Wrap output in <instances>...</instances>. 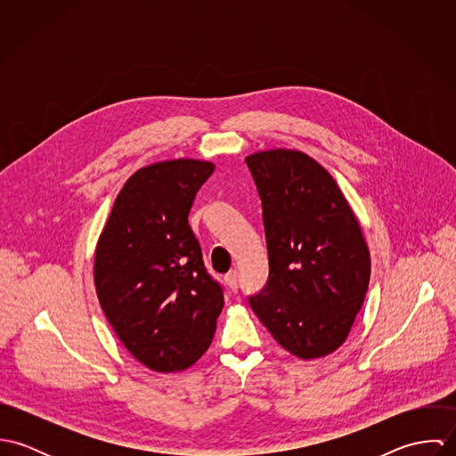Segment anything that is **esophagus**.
Returning <instances> with one entry per match:
<instances>
[{
    "mask_svg": "<svg viewBox=\"0 0 456 456\" xmlns=\"http://www.w3.org/2000/svg\"><path fill=\"white\" fill-rule=\"evenodd\" d=\"M224 279H226V284L230 286L232 291H237V289H239V272H237V270L228 272Z\"/></svg>",
    "mask_w": 456,
    "mask_h": 456,
    "instance_id": "esophagus-1",
    "label": "esophagus"
}]
</instances>
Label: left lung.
Here are the masks:
<instances>
[{
	"label": "left lung",
	"mask_w": 456,
	"mask_h": 456,
	"mask_svg": "<svg viewBox=\"0 0 456 456\" xmlns=\"http://www.w3.org/2000/svg\"><path fill=\"white\" fill-rule=\"evenodd\" d=\"M263 208L268 281L249 297L272 337L302 360L347 338L370 281L362 226L333 177L291 149L246 158Z\"/></svg>",
	"instance_id": "8db88e82"
}]
</instances>
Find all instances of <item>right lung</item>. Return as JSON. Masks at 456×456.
Wrapping results in <instances>:
<instances>
[{"mask_svg": "<svg viewBox=\"0 0 456 456\" xmlns=\"http://www.w3.org/2000/svg\"><path fill=\"white\" fill-rule=\"evenodd\" d=\"M212 172V163L186 158L136 170L96 246L100 305L125 347L156 372L191 367L208 349L224 305L188 223Z\"/></svg>", "mask_w": 456, "mask_h": 456, "instance_id": "right-lung-1", "label": "right lung"}]
</instances>
